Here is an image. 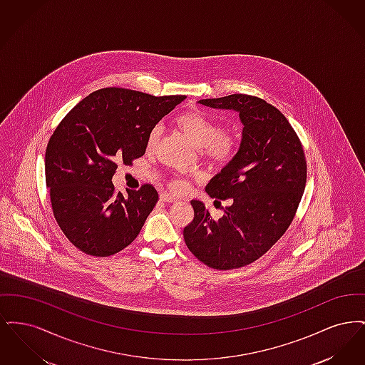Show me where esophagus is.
I'll return each instance as SVG.
<instances>
[{"label": "esophagus", "mask_w": 365, "mask_h": 365, "mask_svg": "<svg viewBox=\"0 0 365 365\" xmlns=\"http://www.w3.org/2000/svg\"><path fill=\"white\" fill-rule=\"evenodd\" d=\"M160 200L164 202H176L178 197H175L174 194H170V192H161Z\"/></svg>", "instance_id": "34e87169"}]
</instances>
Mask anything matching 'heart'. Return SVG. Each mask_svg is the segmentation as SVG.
<instances>
[{
  "label": "heart",
  "instance_id": "heart-1",
  "mask_svg": "<svg viewBox=\"0 0 365 365\" xmlns=\"http://www.w3.org/2000/svg\"><path fill=\"white\" fill-rule=\"evenodd\" d=\"M176 122L182 130L189 135V138L202 148L204 153L215 158L216 161H227L234 156L238 150V137L232 131L220 130L219 123L212 119L205 112L191 110L182 113L176 118ZM161 134V127L153 125L146 138V146L152 149L156 145L157 139ZM171 187L175 191H183L187 187V182L182 176H175L171 180Z\"/></svg>",
  "mask_w": 365,
  "mask_h": 365
}]
</instances>
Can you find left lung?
Returning a JSON list of instances; mask_svg holds the SVG:
<instances>
[{
	"instance_id": "left-lung-1",
	"label": "left lung",
	"mask_w": 365,
	"mask_h": 365,
	"mask_svg": "<svg viewBox=\"0 0 365 365\" xmlns=\"http://www.w3.org/2000/svg\"><path fill=\"white\" fill-rule=\"evenodd\" d=\"M198 104L240 113L237 155L209 180L210 197L231 198L220 219L191 201L194 219L183 237L191 253L215 269H234L260 259L293 222L307 183L302 145L282 112L264 100L231 94Z\"/></svg>"
}]
</instances>
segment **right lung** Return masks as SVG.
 Wrapping results in <instances>:
<instances>
[{
    "instance_id": "add662e5",
    "label": "right lung",
    "mask_w": 365,
    "mask_h": 365,
    "mask_svg": "<svg viewBox=\"0 0 365 365\" xmlns=\"http://www.w3.org/2000/svg\"><path fill=\"white\" fill-rule=\"evenodd\" d=\"M186 96L155 97L108 87L88 94L61 120L45 155L53 215L70 242L106 257L133 242L158 200L152 185L115 192L118 164L143 156L149 130Z\"/></svg>"
}]
</instances>
